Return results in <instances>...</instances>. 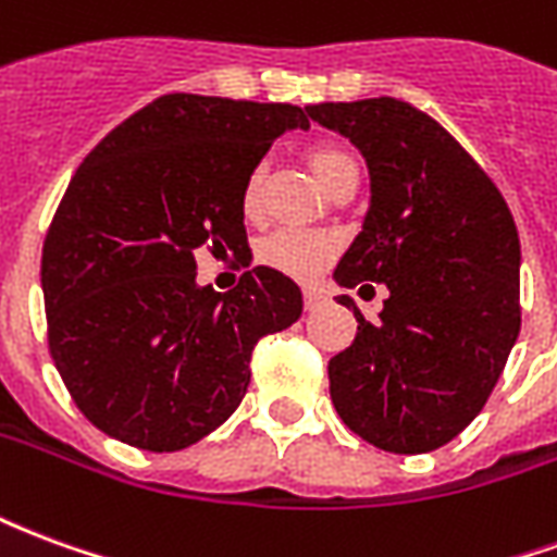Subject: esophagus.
Listing matches in <instances>:
<instances>
[{"label":"esophagus","instance_id":"obj_1","mask_svg":"<svg viewBox=\"0 0 557 557\" xmlns=\"http://www.w3.org/2000/svg\"><path fill=\"white\" fill-rule=\"evenodd\" d=\"M322 304H325V292L315 289V286L304 289V307H307V310H319Z\"/></svg>","mask_w":557,"mask_h":557}]
</instances>
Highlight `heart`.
Masks as SVG:
<instances>
[{"instance_id": "1", "label": "heart", "mask_w": 557, "mask_h": 557, "mask_svg": "<svg viewBox=\"0 0 557 557\" xmlns=\"http://www.w3.org/2000/svg\"><path fill=\"white\" fill-rule=\"evenodd\" d=\"M310 166H313L315 178L322 182L325 190H334L343 178L358 175V163L346 148L339 146H315L310 148ZM262 190H265V163H256L253 170L247 172L242 190V206L247 218H256L262 211ZM339 244L334 235L315 230H277L268 235L265 242L259 244V259L268 268H274L280 274L295 280H315L331 259L337 256Z\"/></svg>"}]
</instances>
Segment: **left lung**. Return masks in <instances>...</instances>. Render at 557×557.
<instances>
[{"mask_svg":"<svg viewBox=\"0 0 557 557\" xmlns=\"http://www.w3.org/2000/svg\"><path fill=\"white\" fill-rule=\"evenodd\" d=\"M370 166V211L334 280L385 310L331 358V399L387 454L442 447L486 406L519 337V232L502 190L432 115L397 98L313 103Z\"/></svg>","mask_w":557,"mask_h":557,"instance_id":"8db88e82","label":"left lung"}]
</instances>
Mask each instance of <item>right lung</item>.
<instances>
[{"label": "right lung", "mask_w": 557, "mask_h": 557, "mask_svg": "<svg viewBox=\"0 0 557 557\" xmlns=\"http://www.w3.org/2000/svg\"><path fill=\"white\" fill-rule=\"evenodd\" d=\"M292 127V103L163 95L91 148L67 184L41 253L47 343L77 409L154 454L218 430L250 385V355L301 315V289L274 268L220 295L196 253L250 265L247 172Z\"/></svg>", "instance_id": "add662e5"}]
</instances>
